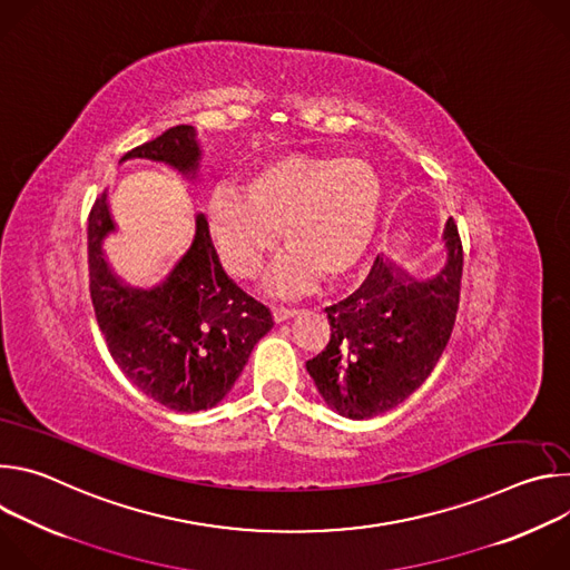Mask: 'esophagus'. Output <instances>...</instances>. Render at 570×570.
Here are the masks:
<instances>
[{
	"label": "esophagus",
	"instance_id": "34e87169",
	"mask_svg": "<svg viewBox=\"0 0 570 570\" xmlns=\"http://www.w3.org/2000/svg\"><path fill=\"white\" fill-rule=\"evenodd\" d=\"M273 317L277 320V322H284V320H288V317H293L295 313H297V308L295 306H284V304H273Z\"/></svg>",
	"mask_w": 570,
	"mask_h": 570
}]
</instances>
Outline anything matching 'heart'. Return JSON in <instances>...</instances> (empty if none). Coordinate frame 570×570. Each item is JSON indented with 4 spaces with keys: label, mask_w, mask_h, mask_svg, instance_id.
Returning <instances> with one entry per match:
<instances>
[{
    "label": "heart",
    "mask_w": 570,
    "mask_h": 570,
    "mask_svg": "<svg viewBox=\"0 0 570 570\" xmlns=\"http://www.w3.org/2000/svg\"><path fill=\"white\" fill-rule=\"evenodd\" d=\"M383 185L363 159L284 155L255 169L236 189H216L207 225L225 266L255 277L282 236L268 284L304 288L322 273L336 282L365 259L379 225Z\"/></svg>",
    "instance_id": "1"
}]
</instances>
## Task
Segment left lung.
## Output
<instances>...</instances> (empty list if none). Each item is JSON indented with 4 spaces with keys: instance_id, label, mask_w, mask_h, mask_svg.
I'll use <instances>...</instances> for the list:
<instances>
[{
    "instance_id": "8db88e82",
    "label": "left lung",
    "mask_w": 570,
    "mask_h": 570,
    "mask_svg": "<svg viewBox=\"0 0 570 570\" xmlns=\"http://www.w3.org/2000/svg\"><path fill=\"white\" fill-rule=\"evenodd\" d=\"M446 264L415 279L379 255L365 282L327 311L332 338L306 370L332 409L350 420L383 415L409 399L438 365L455 324L462 240L444 227Z\"/></svg>"
}]
</instances>
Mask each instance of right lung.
I'll list each match as a JSON object with an SVG mask.
<instances>
[{
  "instance_id": "1",
  "label": "right lung",
  "mask_w": 570,
  "mask_h": 570,
  "mask_svg": "<svg viewBox=\"0 0 570 570\" xmlns=\"http://www.w3.org/2000/svg\"><path fill=\"white\" fill-rule=\"evenodd\" d=\"M128 159L165 161L196 178V130L174 126L128 150L119 165ZM110 232L115 223L104 194L88 218V266L90 297L110 356L139 392L169 411L212 409L273 330L268 306L225 275L203 214L196 216L191 248L165 282L148 291L126 286L110 271L101 248Z\"/></svg>"
}]
</instances>
